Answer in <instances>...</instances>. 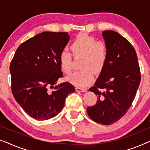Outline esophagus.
<instances>
[{"label":"esophagus","instance_id":"34e87169","mask_svg":"<svg viewBox=\"0 0 150 150\" xmlns=\"http://www.w3.org/2000/svg\"><path fill=\"white\" fill-rule=\"evenodd\" d=\"M76 91H80V92H85L87 91V89L85 88L81 87H76Z\"/></svg>","mask_w":150,"mask_h":150}]
</instances>
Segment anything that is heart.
Wrapping results in <instances>:
<instances>
[{
	"mask_svg": "<svg viewBox=\"0 0 150 150\" xmlns=\"http://www.w3.org/2000/svg\"><path fill=\"white\" fill-rule=\"evenodd\" d=\"M71 50L76 58L83 57L82 70L76 71L67 78L69 81L78 87H86L93 79L94 72L100 73L107 62L108 46L103 40L85 33L78 35L71 44ZM59 65L63 72L69 74L73 70V57L70 52L63 50L59 56Z\"/></svg>",
	"mask_w": 150,
	"mask_h": 150,
	"instance_id": "obj_1",
	"label": "heart"
}]
</instances>
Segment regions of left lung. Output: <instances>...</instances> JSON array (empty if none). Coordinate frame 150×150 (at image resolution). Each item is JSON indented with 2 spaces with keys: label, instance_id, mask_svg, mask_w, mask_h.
Listing matches in <instances>:
<instances>
[{
  "label": "left lung",
  "instance_id": "left-lung-1",
  "mask_svg": "<svg viewBox=\"0 0 150 150\" xmlns=\"http://www.w3.org/2000/svg\"><path fill=\"white\" fill-rule=\"evenodd\" d=\"M102 36L108 46L106 64L89 90L97 96L95 105L87 107L94 122L110 125L125 115L136 96L141 81V71L134 47L113 30Z\"/></svg>",
  "mask_w": 150,
  "mask_h": 150
}]
</instances>
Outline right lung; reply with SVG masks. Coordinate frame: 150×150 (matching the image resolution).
<instances>
[{"instance_id": "obj_1", "label": "right lung", "mask_w": 150, "mask_h": 150, "mask_svg": "<svg viewBox=\"0 0 150 150\" xmlns=\"http://www.w3.org/2000/svg\"><path fill=\"white\" fill-rule=\"evenodd\" d=\"M69 40L66 32H43L20 44L10 63L12 94L24 111L37 120L56 116L67 96L75 91L68 82L54 87L63 76L59 56Z\"/></svg>"}]
</instances>
